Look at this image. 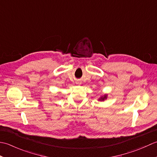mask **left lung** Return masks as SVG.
<instances>
[{"instance_id":"obj_1","label":"left lung","mask_w":157,"mask_h":157,"mask_svg":"<svg viewBox=\"0 0 157 157\" xmlns=\"http://www.w3.org/2000/svg\"><path fill=\"white\" fill-rule=\"evenodd\" d=\"M107 98V95H105L104 97H101V98H100V99H99V100H100V101H103V100H104L105 99H106Z\"/></svg>"}]
</instances>
